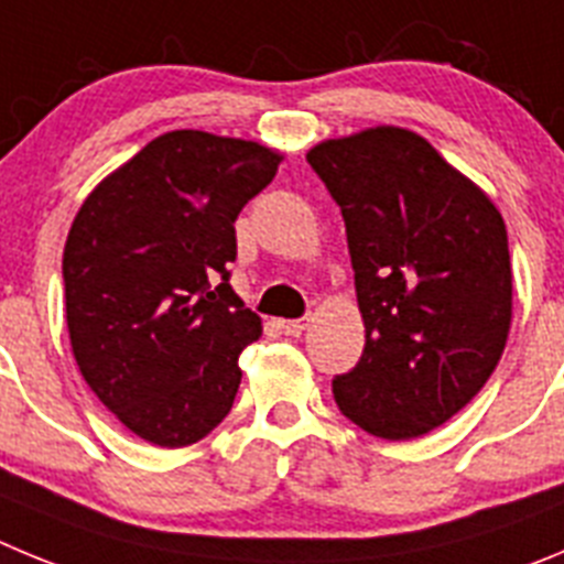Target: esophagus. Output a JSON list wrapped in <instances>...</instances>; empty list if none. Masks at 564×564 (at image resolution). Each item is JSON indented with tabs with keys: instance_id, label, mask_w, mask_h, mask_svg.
Listing matches in <instances>:
<instances>
[{
	"instance_id": "34e87169",
	"label": "esophagus",
	"mask_w": 564,
	"mask_h": 564,
	"mask_svg": "<svg viewBox=\"0 0 564 564\" xmlns=\"http://www.w3.org/2000/svg\"><path fill=\"white\" fill-rule=\"evenodd\" d=\"M278 328H281L286 337H301L303 332L308 328V317H301V319H278Z\"/></svg>"
}]
</instances>
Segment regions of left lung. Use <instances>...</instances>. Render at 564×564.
Masks as SVG:
<instances>
[{"label": "left lung", "instance_id": "left-lung-1", "mask_svg": "<svg viewBox=\"0 0 564 564\" xmlns=\"http://www.w3.org/2000/svg\"><path fill=\"white\" fill-rule=\"evenodd\" d=\"M343 210L365 323L332 382L345 419L388 441L427 435L478 395L511 328L506 221L421 134L373 126L306 154Z\"/></svg>", "mask_w": 564, "mask_h": 564}]
</instances>
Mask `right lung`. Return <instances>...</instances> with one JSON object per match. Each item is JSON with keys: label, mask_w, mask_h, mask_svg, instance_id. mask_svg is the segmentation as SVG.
Wrapping results in <instances>:
<instances>
[{"label": "right lung", "mask_w": 564, "mask_h": 564, "mask_svg": "<svg viewBox=\"0 0 564 564\" xmlns=\"http://www.w3.org/2000/svg\"><path fill=\"white\" fill-rule=\"evenodd\" d=\"M283 154L210 131H165L86 196L64 245L80 377L126 430L196 444L230 413L261 317L232 292L236 219Z\"/></svg>", "instance_id": "add662e5"}]
</instances>
